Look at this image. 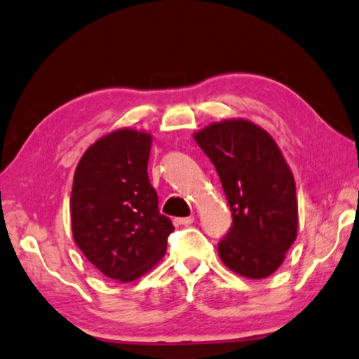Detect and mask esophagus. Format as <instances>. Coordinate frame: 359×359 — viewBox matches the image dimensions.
<instances>
[{
  "label": "esophagus",
  "instance_id": "34e87169",
  "mask_svg": "<svg viewBox=\"0 0 359 359\" xmlns=\"http://www.w3.org/2000/svg\"><path fill=\"white\" fill-rule=\"evenodd\" d=\"M175 223L180 224V226H190L194 223V216H187V218H177L175 219Z\"/></svg>",
  "mask_w": 359,
  "mask_h": 359
}]
</instances>
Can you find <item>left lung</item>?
<instances>
[{"label":"left lung","instance_id":"8db88e82","mask_svg":"<svg viewBox=\"0 0 359 359\" xmlns=\"http://www.w3.org/2000/svg\"><path fill=\"white\" fill-rule=\"evenodd\" d=\"M194 138L219 175L232 224L218 244L223 264L241 276H270L297 236L296 185L273 138L249 120H224Z\"/></svg>","mask_w":359,"mask_h":359}]
</instances>
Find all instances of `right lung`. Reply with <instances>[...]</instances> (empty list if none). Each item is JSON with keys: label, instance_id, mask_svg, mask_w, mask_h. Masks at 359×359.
<instances>
[{"label": "right lung", "instance_id": "right-lung-1", "mask_svg": "<svg viewBox=\"0 0 359 359\" xmlns=\"http://www.w3.org/2000/svg\"><path fill=\"white\" fill-rule=\"evenodd\" d=\"M149 149V133L112 131L89 146L73 179L74 242L100 273L123 283L163 259L174 231L148 177Z\"/></svg>", "mask_w": 359, "mask_h": 359}]
</instances>
